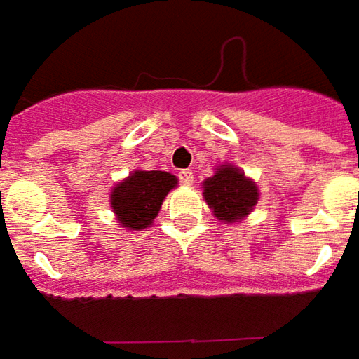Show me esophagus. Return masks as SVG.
<instances>
[{"label": "esophagus", "instance_id": "obj_1", "mask_svg": "<svg viewBox=\"0 0 359 359\" xmlns=\"http://www.w3.org/2000/svg\"><path fill=\"white\" fill-rule=\"evenodd\" d=\"M180 182L184 185L194 184V172H191V170H182V172H180Z\"/></svg>", "mask_w": 359, "mask_h": 359}]
</instances>
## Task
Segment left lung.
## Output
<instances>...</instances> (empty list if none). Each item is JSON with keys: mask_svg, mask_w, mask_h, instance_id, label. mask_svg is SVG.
I'll return each instance as SVG.
<instances>
[{"mask_svg": "<svg viewBox=\"0 0 359 359\" xmlns=\"http://www.w3.org/2000/svg\"><path fill=\"white\" fill-rule=\"evenodd\" d=\"M205 201L222 222L238 221L258 203V187L232 165H221L219 172L205 182Z\"/></svg>", "mask_w": 359, "mask_h": 359, "instance_id": "obj_1", "label": "left lung"}]
</instances>
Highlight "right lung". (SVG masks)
<instances>
[{"label": "right lung", "instance_id": "1", "mask_svg": "<svg viewBox=\"0 0 359 359\" xmlns=\"http://www.w3.org/2000/svg\"><path fill=\"white\" fill-rule=\"evenodd\" d=\"M177 184L168 172H135L113 189L111 207L127 229H147L162 207L170 189Z\"/></svg>", "mask_w": 359, "mask_h": 359}]
</instances>
